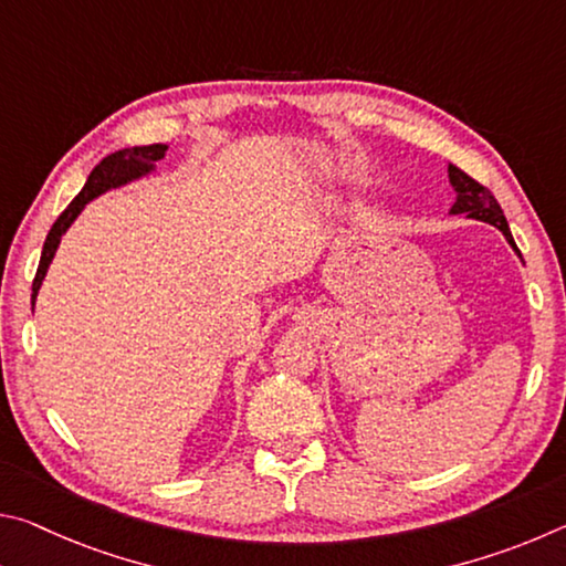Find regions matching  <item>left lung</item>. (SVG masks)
Returning <instances> with one entry per match:
<instances>
[{
    "label": "left lung",
    "instance_id": "1",
    "mask_svg": "<svg viewBox=\"0 0 566 566\" xmlns=\"http://www.w3.org/2000/svg\"><path fill=\"white\" fill-rule=\"evenodd\" d=\"M449 181H452V187L457 191V202L452 207V214H467L472 219H482V222L494 224L506 237V242L514 247V252L520 254V249H516L514 239H512L510 224H506V219H504L502 207L494 199L492 191L484 185H479L476 179H472L467 171H462L454 165H449Z\"/></svg>",
    "mask_w": 566,
    "mask_h": 566
}]
</instances>
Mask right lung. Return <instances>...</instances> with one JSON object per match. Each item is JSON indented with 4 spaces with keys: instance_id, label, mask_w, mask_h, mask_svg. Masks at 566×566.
<instances>
[{
    "instance_id": "add662e5",
    "label": "right lung",
    "mask_w": 566,
    "mask_h": 566,
    "mask_svg": "<svg viewBox=\"0 0 566 566\" xmlns=\"http://www.w3.org/2000/svg\"><path fill=\"white\" fill-rule=\"evenodd\" d=\"M165 151H167V145H147V147L119 149V151H114V155L104 157L99 165L92 169L87 185H84L80 195L72 199L70 207H66L64 212L56 217V222L52 224L50 234H46V242H44V249H42V260H40V266H36V274H34V282H32V302L36 300V292H40L44 274H46V270H50V264L54 260V252H56V247H60L62 234L66 232V229H70L74 219L80 217L84 205L92 202L94 197H99L102 191L122 187L132 179H139L142 175H147V171L155 169V161L165 157Z\"/></svg>"
}]
</instances>
